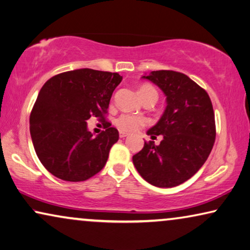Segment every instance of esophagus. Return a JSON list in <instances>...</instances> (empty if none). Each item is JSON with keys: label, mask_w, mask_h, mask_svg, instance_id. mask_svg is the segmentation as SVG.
Returning <instances> with one entry per match:
<instances>
[{"label": "esophagus", "mask_w": 250, "mask_h": 250, "mask_svg": "<svg viewBox=\"0 0 250 250\" xmlns=\"http://www.w3.org/2000/svg\"><path fill=\"white\" fill-rule=\"evenodd\" d=\"M119 136H120V138H125L126 136H128V133L124 132V131H120V133H119Z\"/></svg>", "instance_id": "1"}]
</instances>
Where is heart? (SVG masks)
I'll list each match as a JSON object with an SVG mask.
<instances>
[{"label":"heart","instance_id":"obj_1","mask_svg":"<svg viewBox=\"0 0 250 250\" xmlns=\"http://www.w3.org/2000/svg\"><path fill=\"white\" fill-rule=\"evenodd\" d=\"M148 94H156L157 92L156 89L151 86V85L144 84L143 86L139 88V95L143 98L145 95ZM148 125L147 118L143 117V115H135V114H122L115 120V125L122 131L125 132H133L137 131L138 129L143 128V126Z\"/></svg>","mask_w":250,"mask_h":250}]
</instances>
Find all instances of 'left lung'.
Listing matches in <instances>:
<instances>
[{
    "instance_id": "8db88e82",
    "label": "left lung",
    "mask_w": 250,
    "mask_h": 250,
    "mask_svg": "<svg viewBox=\"0 0 250 250\" xmlns=\"http://www.w3.org/2000/svg\"><path fill=\"white\" fill-rule=\"evenodd\" d=\"M143 78L157 85L166 95V109L147 135L158 146L145 141L132 157L145 181L157 188H174L191 178L208 157L215 140L213 106L206 89L183 73L154 70Z\"/></svg>"
}]
</instances>
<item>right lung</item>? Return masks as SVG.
Instances as JSON below:
<instances>
[{
	"instance_id": "1",
	"label": "right lung",
	"mask_w": 250,
	"mask_h": 250,
	"mask_svg": "<svg viewBox=\"0 0 250 250\" xmlns=\"http://www.w3.org/2000/svg\"><path fill=\"white\" fill-rule=\"evenodd\" d=\"M122 76L89 68L69 70L48 80L30 114L36 154L48 172L67 182L86 181L105 166L118 130L104 115ZM91 116L107 126L96 137L87 130Z\"/></svg>"
}]
</instances>
